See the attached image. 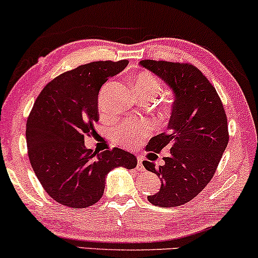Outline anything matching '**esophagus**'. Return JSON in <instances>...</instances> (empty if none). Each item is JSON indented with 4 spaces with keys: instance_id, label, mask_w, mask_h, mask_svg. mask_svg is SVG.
Instances as JSON below:
<instances>
[{
    "instance_id": "obj_1",
    "label": "esophagus",
    "mask_w": 258,
    "mask_h": 258,
    "mask_svg": "<svg viewBox=\"0 0 258 258\" xmlns=\"http://www.w3.org/2000/svg\"><path fill=\"white\" fill-rule=\"evenodd\" d=\"M142 162H143L142 156H137V166H139V169H142L143 168Z\"/></svg>"
}]
</instances>
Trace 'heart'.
Segmentation results:
<instances>
[{"instance_id": "1", "label": "heart", "mask_w": 258, "mask_h": 258, "mask_svg": "<svg viewBox=\"0 0 258 258\" xmlns=\"http://www.w3.org/2000/svg\"><path fill=\"white\" fill-rule=\"evenodd\" d=\"M135 92L146 93L155 97L160 91V82L150 73H140L132 82ZM148 133V125L143 122H123L116 126L113 136L122 145L132 147L140 142L146 134Z\"/></svg>"}]
</instances>
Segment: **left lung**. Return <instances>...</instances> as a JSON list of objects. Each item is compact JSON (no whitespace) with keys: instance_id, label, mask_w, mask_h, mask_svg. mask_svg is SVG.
<instances>
[{"instance_id":"8db88e82","label":"left lung","mask_w":258,"mask_h":258,"mask_svg":"<svg viewBox=\"0 0 258 258\" xmlns=\"http://www.w3.org/2000/svg\"><path fill=\"white\" fill-rule=\"evenodd\" d=\"M142 68L161 78L174 93L167 133L152 137L147 149L169 147L165 165L143 161L161 179L159 192L148 196L155 206L175 207L196 198L216 173L229 142L226 113L215 86L189 63L142 60Z\"/></svg>"}]
</instances>
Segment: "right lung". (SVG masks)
Segmentation results:
<instances>
[{"instance_id":"add662e5","label":"right lung","mask_w":258,"mask_h":258,"mask_svg":"<svg viewBox=\"0 0 258 258\" xmlns=\"http://www.w3.org/2000/svg\"><path fill=\"white\" fill-rule=\"evenodd\" d=\"M128 60L93 61L56 77L36 98L26 140L32 168L56 203L73 209L96 204L106 174L116 167L135 168V155L119 148L92 152L84 137L95 135L102 85L126 68Z\"/></svg>"}]
</instances>
